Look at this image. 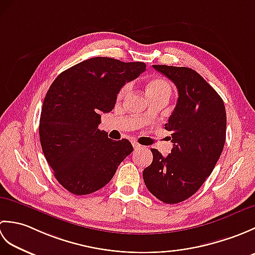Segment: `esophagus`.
I'll return each instance as SVG.
<instances>
[{"label":"esophagus","instance_id":"34e87169","mask_svg":"<svg viewBox=\"0 0 255 255\" xmlns=\"http://www.w3.org/2000/svg\"><path fill=\"white\" fill-rule=\"evenodd\" d=\"M132 145H133V149H134V150L141 149V147H142V145H140L137 141H133V142H132Z\"/></svg>","mask_w":255,"mask_h":255}]
</instances>
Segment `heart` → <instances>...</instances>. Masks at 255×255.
<instances>
[{
  "label": "heart",
  "instance_id": "heart-1",
  "mask_svg": "<svg viewBox=\"0 0 255 255\" xmlns=\"http://www.w3.org/2000/svg\"><path fill=\"white\" fill-rule=\"evenodd\" d=\"M129 90V85L125 84L121 91L118 92V99H122V97L127 93ZM145 90H147V94L150 97L159 96V95H169L171 94V86L166 82L164 79L160 78H154L151 79L145 86Z\"/></svg>",
  "mask_w": 255,
  "mask_h": 255
}]
</instances>
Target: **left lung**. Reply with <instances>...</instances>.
<instances>
[{
	"label": "left lung",
	"mask_w": 255,
	"mask_h": 255,
	"mask_svg": "<svg viewBox=\"0 0 255 255\" xmlns=\"http://www.w3.org/2000/svg\"><path fill=\"white\" fill-rule=\"evenodd\" d=\"M153 68L175 84L178 99L165 124L172 132L171 153L163 156L151 149L152 163L142 175L153 196L177 204L198 191L219 160L226 141V108L217 92L193 69L161 64Z\"/></svg>",
	"instance_id": "1"
}]
</instances>
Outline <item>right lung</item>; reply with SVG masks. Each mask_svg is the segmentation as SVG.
Instances as JSON below:
<instances>
[{
    "label": "right lung",
    "instance_id": "add662e5",
    "mask_svg": "<svg viewBox=\"0 0 255 255\" xmlns=\"http://www.w3.org/2000/svg\"><path fill=\"white\" fill-rule=\"evenodd\" d=\"M145 70L143 62L96 57L63 71L42 104V152L61 185L74 195L99 191L132 152L127 139L115 141L99 129L101 113H110L126 82Z\"/></svg>",
    "mask_w": 255,
    "mask_h": 255
}]
</instances>
